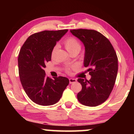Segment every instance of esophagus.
<instances>
[{
    "label": "esophagus",
    "mask_w": 134,
    "mask_h": 134,
    "mask_svg": "<svg viewBox=\"0 0 134 134\" xmlns=\"http://www.w3.org/2000/svg\"><path fill=\"white\" fill-rule=\"evenodd\" d=\"M77 81V80L76 79H73V78H70L69 79V82H70V84H72V83H74V82H76Z\"/></svg>",
    "instance_id": "34e87169"
}]
</instances>
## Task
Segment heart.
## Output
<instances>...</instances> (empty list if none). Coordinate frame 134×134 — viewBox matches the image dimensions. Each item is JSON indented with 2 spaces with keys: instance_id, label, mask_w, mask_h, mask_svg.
<instances>
[{
  "instance_id": "b5f03b06",
  "label": "heart",
  "mask_w": 134,
  "mask_h": 134,
  "mask_svg": "<svg viewBox=\"0 0 134 134\" xmlns=\"http://www.w3.org/2000/svg\"><path fill=\"white\" fill-rule=\"evenodd\" d=\"M64 43H65V47L66 48V49H67V51L69 52L74 50H81V44H80L79 41L74 38L71 37L67 38V39L65 41ZM56 48L57 46L55 47L54 48H53V51H55Z\"/></svg>"
}]
</instances>
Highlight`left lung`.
Returning a JSON list of instances; mask_svg holds the SVG:
<instances>
[{"mask_svg":"<svg viewBox=\"0 0 134 134\" xmlns=\"http://www.w3.org/2000/svg\"><path fill=\"white\" fill-rule=\"evenodd\" d=\"M85 47L84 67H88L91 79H77L82 90L77 99L87 107H96L108 99L116 81L118 58L110 41L95 30L79 29L70 30Z\"/></svg>","mask_w":134,"mask_h":134,"instance_id":"1","label":"left lung"}]
</instances>
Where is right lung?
<instances>
[{
  "instance_id": "obj_1",
  "label": "right lung",
  "mask_w": 134,
  "mask_h": 134,
  "mask_svg": "<svg viewBox=\"0 0 134 134\" xmlns=\"http://www.w3.org/2000/svg\"><path fill=\"white\" fill-rule=\"evenodd\" d=\"M67 31H43L35 33L27 38L20 50V81L29 98L40 105L50 106L57 103L69 83L68 78L65 77L49 78L44 70L46 62L51 60L57 42Z\"/></svg>"
}]
</instances>
